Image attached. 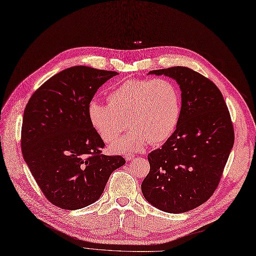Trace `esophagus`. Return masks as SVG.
Here are the masks:
<instances>
[{
	"label": "esophagus",
	"mask_w": 256,
	"mask_h": 256,
	"mask_svg": "<svg viewBox=\"0 0 256 256\" xmlns=\"http://www.w3.org/2000/svg\"><path fill=\"white\" fill-rule=\"evenodd\" d=\"M124 158H126V162H130V160L134 158V154H132V153H128V154H126V155H124Z\"/></svg>",
	"instance_id": "34e87169"
}]
</instances>
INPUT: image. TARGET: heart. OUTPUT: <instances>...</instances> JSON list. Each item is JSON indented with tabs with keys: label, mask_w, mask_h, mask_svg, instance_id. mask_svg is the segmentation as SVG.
I'll list each match as a JSON object with an SVG mask.
<instances>
[{
	"label": "heart",
	"mask_w": 256,
	"mask_h": 256,
	"mask_svg": "<svg viewBox=\"0 0 256 256\" xmlns=\"http://www.w3.org/2000/svg\"><path fill=\"white\" fill-rule=\"evenodd\" d=\"M108 100L103 103L92 99L88 115L108 144L118 139L128 126L133 128L112 146L115 150H138L148 142H164L174 133L180 116V92L166 79L126 80L112 90Z\"/></svg>",
	"instance_id": "heart-1"
}]
</instances>
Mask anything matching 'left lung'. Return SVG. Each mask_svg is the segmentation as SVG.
<instances>
[{"mask_svg":"<svg viewBox=\"0 0 256 256\" xmlns=\"http://www.w3.org/2000/svg\"><path fill=\"white\" fill-rule=\"evenodd\" d=\"M152 74L175 79L182 90L176 130L162 148L148 155L150 172L141 184L146 200L159 210L184 213L213 195L234 144V128L218 88L184 66Z\"/></svg>","mask_w":256,"mask_h":256,"instance_id":"left-lung-1","label":"left lung"}]
</instances>
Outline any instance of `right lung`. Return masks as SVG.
<instances>
[{
	"label": "right lung",
	"instance_id": "1",
	"mask_svg": "<svg viewBox=\"0 0 256 256\" xmlns=\"http://www.w3.org/2000/svg\"><path fill=\"white\" fill-rule=\"evenodd\" d=\"M116 72L77 65L44 82L28 100L21 148L46 200L65 210L96 202L110 174L126 164L106 146L88 115V103Z\"/></svg>",
	"mask_w": 256,
	"mask_h": 256
}]
</instances>
